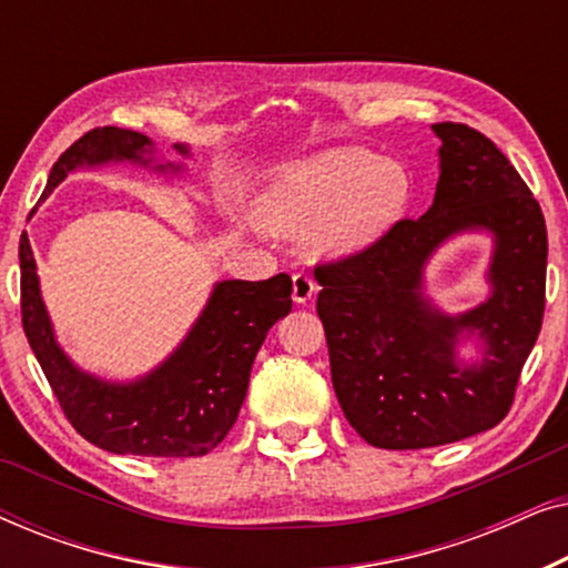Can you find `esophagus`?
Returning <instances> with one entry per match:
<instances>
[{
	"mask_svg": "<svg viewBox=\"0 0 568 568\" xmlns=\"http://www.w3.org/2000/svg\"><path fill=\"white\" fill-rule=\"evenodd\" d=\"M315 292H317V284L307 274H302L300 271V274L292 276V297L297 305H307Z\"/></svg>",
	"mask_w": 568,
	"mask_h": 568,
	"instance_id": "obj_1",
	"label": "esophagus"
}]
</instances>
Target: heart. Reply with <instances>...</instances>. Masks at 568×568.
Instances as JSON below:
<instances>
[{"mask_svg": "<svg viewBox=\"0 0 568 568\" xmlns=\"http://www.w3.org/2000/svg\"><path fill=\"white\" fill-rule=\"evenodd\" d=\"M410 201V175L395 160L344 146L278 170L255 201L258 222L282 237L315 235L325 255L367 251Z\"/></svg>", "mask_w": 568, "mask_h": 568, "instance_id": "obj_1", "label": "heart"}]
</instances>
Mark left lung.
Masks as SVG:
<instances>
[{"label": "left lung", "instance_id": "1", "mask_svg": "<svg viewBox=\"0 0 568 568\" xmlns=\"http://www.w3.org/2000/svg\"><path fill=\"white\" fill-rule=\"evenodd\" d=\"M432 131L442 144L429 212L315 268L333 390L356 434L383 449L449 445L499 424L546 310L540 204L480 131L449 121ZM468 231L493 235V292L453 316L425 294L423 271L447 239ZM468 339L479 359L465 363L459 346Z\"/></svg>", "mask_w": 568, "mask_h": 568}]
</instances>
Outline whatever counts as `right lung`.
Returning a JSON list of instances; mask_svg holds the SVG:
<instances>
[{"label":"right lung","instance_id":"right-lung-1","mask_svg":"<svg viewBox=\"0 0 568 568\" xmlns=\"http://www.w3.org/2000/svg\"><path fill=\"white\" fill-rule=\"evenodd\" d=\"M191 158L185 144H173ZM154 142L131 129H92L51 168L43 196L69 173L108 162H131L178 175L183 162L154 160ZM22 328L53 395L77 432L115 455L199 457L212 453L237 422L255 354L271 325L292 310V278L216 282L204 310L173 354L146 375L115 383L69 359L41 297L38 266L26 232L20 237Z\"/></svg>","mask_w":568,"mask_h":568}]
</instances>
